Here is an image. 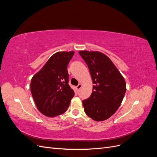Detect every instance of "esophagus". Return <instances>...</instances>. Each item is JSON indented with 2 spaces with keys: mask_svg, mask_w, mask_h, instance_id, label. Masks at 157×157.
<instances>
[{
  "mask_svg": "<svg viewBox=\"0 0 157 157\" xmlns=\"http://www.w3.org/2000/svg\"><path fill=\"white\" fill-rule=\"evenodd\" d=\"M82 86V85L81 84H79L78 85V86H77V87H76V88H77V90H79L80 88H81Z\"/></svg>",
  "mask_w": 157,
  "mask_h": 157,
  "instance_id": "34e87169",
  "label": "esophagus"
}]
</instances>
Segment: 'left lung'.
Wrapping results in <instances>:
<instances>
[{"label": "left lung", "instance_id": "obj_1", "mask_svg": "<svg viewBox=\"0 0 157 157\" xmlns=\"http://www.w3.org/2000/svg\"><path fill=\"white\" fill-rule=\"evenodd\" d=\"M93 80L91 96L82 101L84 112L96 121H105L115 113L124 98L126 82L108 57L100 52L80 51Z\"/></svg>", "mask_w": 157, "mask_h": 157}]
</instances>
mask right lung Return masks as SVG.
<instances>
[{"label":"right lung","mask_w":157,"mask_h":157,"mask_svg":"<svg viewBox=\"0 0 157 157\" xmlns=\"http://www.w3.org/2000/svg\"><path fill=\"white\" fill-rule=\"evenodd\" d=\"M74 53V51L56 52L31 79V92L35 105L46 117L64 113L74 96L73 90L68 84L67 72V65Z\"/></svg>","instance_id":"add662e5"}]
</instances>
